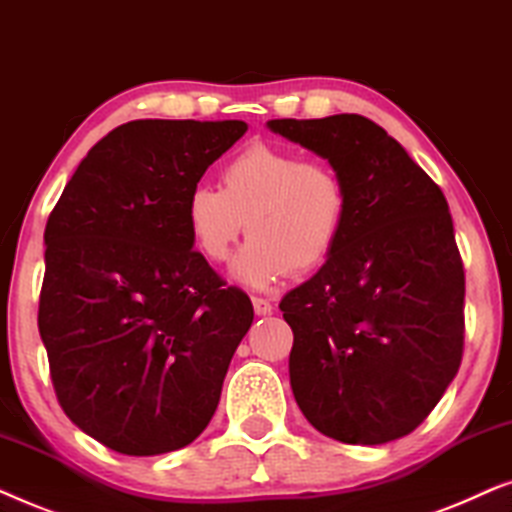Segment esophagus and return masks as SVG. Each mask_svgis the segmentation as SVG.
Masks as SVG:
<instances>
[{
    "instance_id": "34e87169",
    "label": "esophagus",
    "mask_w": 512,
    "mask_h": 512,
    "mask_svg": "<svg viewBox=\"0 0 512 512\" xmlns=\"http://www.w3.org/2000/svg\"><path fill=\"white\" fill-rule=\"evenodd\" d=\"M252 309H255L257 316H269V313L274 311V306H271L269 299H264V297H252Z\"/></svg>"
}]
</instances>
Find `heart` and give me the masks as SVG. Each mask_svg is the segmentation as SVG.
<instances>
[{"label":"heart","instance_id":"obj_1","mask_svg":"<svg viewBox=\"0 0 512 512\" xmlns=\"http://www.w3.org/2000/svg\"><path fill=\"white\" fill-rule=\"evenodd\" d=\"M349 189L327 161L267 142L224 161L220 189L201 185L185 201L194 248L208 262H227L245 227L250 238L231 264L238 283L264 290L295 271L327 262L344 234Z\"/></svg>","mask_w":512,"mask_h":512}]
</instances>
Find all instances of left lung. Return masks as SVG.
<instances>
[{"label": "left lung", "instance_id": "left-lung-1", "mask_svg": "<svg viewBox=\"0 0 512 512\" xmlns=\"http://www.w3.org/2000/svg\"><path fill=\"white\" fill-rule=\"evenodd\" d=\"M267 126L330 161L349 189L335 252L281 299L295 335L290 386L299 410L346 445L403 438L461 365L466 278L445 194L360 114Z\"/></svg>", "mask_w": 512, "mask_h": 512}]
</instances>
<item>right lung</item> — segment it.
Returning <instances> with one entry per match:
<instances>
[{
    "label": "right lung",
    "instance_id": "1",
    "mask_svg": "<svg viewBox=\"0 0 512 512\" xmlns=\"http://www.w3.org/2000/svg\"><path fill=\"white\" fill-rule=\"evenodd\" d=\"M245 121L138 119L74 170L44 231L39 335L72 424L128 456L203 433L252 325L245 292L192 250L185 201Z\"/></svg>",
    "mask_w": 512,
    "mask_h": 512
}]
</instances>
